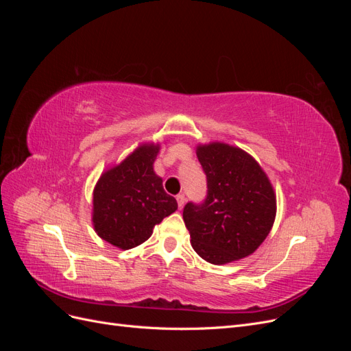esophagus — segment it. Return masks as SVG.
Here are the masks:
<instances>
[{
    "label": "esophagus",
    "instance_id": "esophagus-1",
    "mask_svg": "<svg viewBox=\"0 0 351 351\" xmlns=\"http://www.w3.org/2000/svg\"><path fill=\"white\" fill-rule=\"evenodd\" d=\"M177 204H178V209H183V206H184V204H186V197H184V195H177Z\"/></svg>",
    "mask_w": 351,
    "mask_h": 351
}]
</instances>
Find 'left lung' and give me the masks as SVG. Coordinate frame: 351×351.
I'll list each match as a JSON object with an SVG mask.
<instances>
[{"instance_id":"8db88e82","label":"left lung","mask_w":351,"mask_h":351,"mask_svg":"<svg viewBox=\"0 0 351 351\" xmlns=\"http://www.w3.org/2000/svg\"><path fill=\"white\" fill-rule=\"evenodd\" d=\"M206 174L202 204L183 209L192 247L202 259L224 265L246 258L267 239L277 214L269 178L240 147L212 142L196 149Z\"/></svg>"}]
</instances>
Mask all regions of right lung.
<instances>
[{
	"mask_svg": "<svg viewBox=\"0 0 351 351\" xmlns=\"http://www.w3.org/2000/svg\"><path fill=\"white\" fill-rule=\"evenodd\" d=\"M159 145L143 143L105 171L93 190V227L112 246L127 250L152 236L154 227L177 209L154 171Z\"/></svg>",
	"mask_w": 351,
	"mask_h": 351,
	"instance_id": "add662e5",
	"label": "right lung"
}]
</instances>
